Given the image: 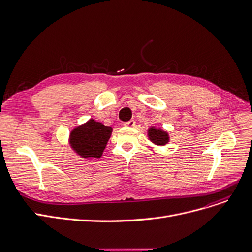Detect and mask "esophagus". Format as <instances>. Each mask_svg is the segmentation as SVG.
Returning a JSON list of instances; mask_svg holds the SVG:
<instances>
[{"label": "esophagus", "mask_w": 252, "mask_h": 252, "mask_svg": "<svg viewBox=\"0 0 252 252\" xmlns=\"http://www.w3.org/2000/svg\"><path fill=\"white\" fill-rule=\"evenodd\" d=\"M134 125H135V121L134 120H130V121L125 122V123H124V126H126V127H133Z\"/></svg>", "instance_id": "1"}]
</instances>
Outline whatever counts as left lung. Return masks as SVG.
Wrapping results in <instances>:
<instances>
[{"mask_svg":"<svg viewBox=\"0 0 252 252\" xmlns=\"http://www.w3.org/2000/svg\"><path fill=\"white\" fill-rule=\"evenodd\" d=\"M148 136H149V140L157 145H165L167 142L169 141L168 133L163 131V130H159V129H156V128L149 129Z\"/></svg>","mask_w":252,"mask_h":252,"instance_id":"8db88e82","label":"left lung"}]
</instances>
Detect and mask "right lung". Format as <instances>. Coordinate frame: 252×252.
<instances>
[{"label": "right lung", "mask_w": 252, "mask_h": 252, "mask_svg": "<svg viewBox=\"0 0 252 252\" xmlns=\"http://www.w3.org/2000/svg\"><path fill=\"white\" fill-rule=\"evenodd\" d=\"M111 131V127L105 126L94 120H89L86 124L71 131V146L83 158H98L103 154Z\"/></svg>", "instance_id": "add662e5"}]
</instances>
